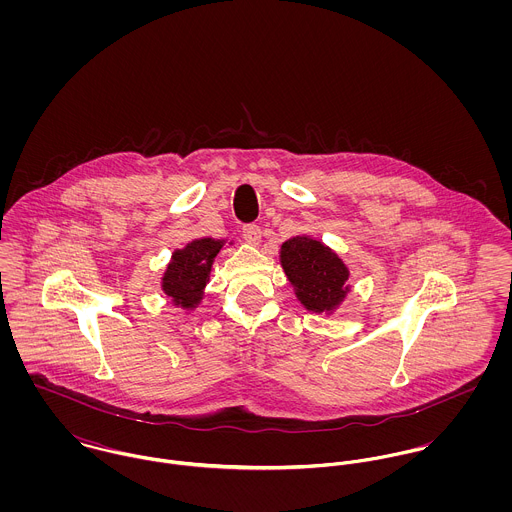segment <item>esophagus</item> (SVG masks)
Here are the masks:
<instances>
[{
    "mask_svg": "<svg viewBox=\"0 0 512 512\" xmlns=\"http://www.w3.org/2000/svg\"><path fill=\"white\" fill-rule=\"evenodd\" d=\"M242 238L250 244H258L260 238H262V230L256 222H250V224H244L242 226Z\"/></svg>",
    "mask_w": 512,
    "mask_h": 512,
    "instance_id": "esophagus-1",
    "label": "esophagus"
}]
</instances>
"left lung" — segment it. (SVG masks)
Wrapping results in <instances>:
<instances>
[{"label":"left lung","mask_w":512,"mask_h":512,"mask_svg":"<svg viewBox=\"0 0 512 512\" xmlns=\"http://www.w3.org/2000/svg\"><path fill=\"white\" fill-rule=\"evenodd\" d=\"M282 268L301 305L313 313L335 311L349 293V268L321 240L293 236L282 244Z\"/></svg>","instance_id":"8db88e82"}]
</instances>
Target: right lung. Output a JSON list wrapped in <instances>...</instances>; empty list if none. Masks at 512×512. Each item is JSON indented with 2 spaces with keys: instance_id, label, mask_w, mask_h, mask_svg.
I'll use <instances>...</instances> for the list:
<instances>
[{
  "instance_id": "right-lung-1",
  "label": "right lung",
  "mask_w": 512,
  "mask_h": 512,
  "mask_svg": "<svg viewBox=\"0 0 512 512\" xmlns=\"http://www.w3.org/2000/svg\"><path fill=\"white\" fill-rule=\"evenodd\" d=\"M222 246L224 240L199 238L173 252L161 278V290L177 307L193 309L201 303L213 262Z\"/></svg>"
}]
</instances>
